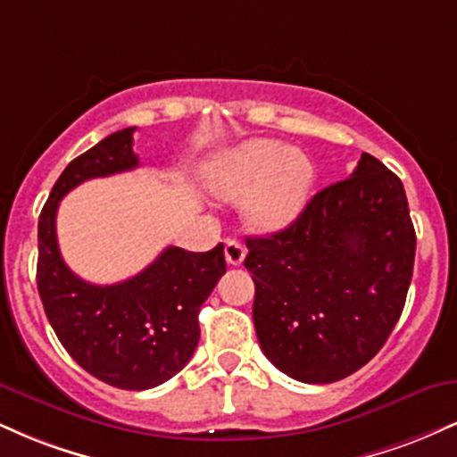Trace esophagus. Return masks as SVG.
Returning <instances> with one entry per match:
<instances>
[{
  "label": "esophagus",
  "mask_w": 457,
  "mask_h": 457,
  "mask_svg": "<svg viewBox=\"0 0 457 457\" xmlns=\"http://www.w3.org/2000/svg\"><path fill=\"white\" fill-rule=\"evenodd\" d=\"M225 260H228V264H232V266L243 264L245 246L240 245L238 240H234V238L225 240Z\"/></svg>",
  "instance_id": "esophagus-1"
}]
</instances>
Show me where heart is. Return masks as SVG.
Masks as SVG:
<instances>
[{
    "instance_id": "obj_1",
    "label": "heart",
    "mask_w": 457,
    "mask_h": 457,
    "mask_svg": "<svg viewBox=\"0 0 457 457\" xmlns=\"http://www.w3.org/2000/svg\"><path fill=\"white\" fill-rule=\"evenodd\" d=\"M204 178L214 195L229 202L246 197L245 217L251 228L275 234L305 211L316 170L305 152L253 139L214 161Z\"/></svg>"
}]
</instances>
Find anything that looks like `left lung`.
I'll return each instance as SVG.
<instances>
[{
	"label": "left lung",
	"mask_w": 457,
	"mask_h": 457,
	"mask_svg": "<svg viewBox=\"0 0 457 457\" xmlns=\"http://www.w3.org/2000/svg\"><path fill=\"white\" fill-rule=\"evenodd\" d=\"M260 348L290 378L327 385L385 345L412 279L417 236L402 180L363 152L353 176L281 232L246 238Z\"/></svg>",
	"instance_id": "left-lung-1"
}]
</instances>
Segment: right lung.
Wrapping results in <instances>:
<instances>
[{
  "instance_id": "1",
  "label": "right lung",
  "mask_w": 457,
  "mask_h": 457,
  "mask_svg": "<svg viewBox=\"0 0 457 457\" xmlns=\"http://www.w3.org/2000/svg\"><path fill=\"white\" fill-rule=\"evenodd\" d=\"M135 127L83 152L57 178L38 219V295L66 353L94 378L127 391L159 386L188 363L199 342V307L225 272L223 245L206 253L167 246L148 269L113 286L83 281L57 246L60 199L81 182L139 165Z\"/></svg>"
}]
</instances>
